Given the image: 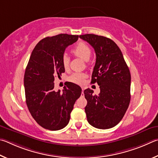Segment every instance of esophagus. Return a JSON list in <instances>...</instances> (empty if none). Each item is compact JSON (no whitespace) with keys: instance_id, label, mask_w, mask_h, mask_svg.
Listing matches in <instances>:
<instances>
[{"instance_id":"obj_1","label":"esophagus","mask_w":158,"mask_h":158,"mask_svg":"<svg viewBox=\"0 0 158 158\" xmlns=\"http://www.w3.org/2000/svg\"><path fill=\"white\" fill-rule=\"evenodd\" d=\"M82 94H84V88H82Z\"/></svg>"}]
</instances>
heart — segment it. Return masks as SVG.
<instances>
[{
  "label": "heart",
  "mask_w": 158,
  "mask_h": 158,
  "mask_svg": "<svg viewBox=\"0 0 158 158\" xmlns=\"http://www.w3.org/2000/svg\"><path fill=\"white\" fill-rule=\"evenodd\" d=\"M72 52L76 56L81 57V59L87 62V61H89L91 55H92V49L87 44L84 42H80L72 50ZM62 62L64 69L67 70L69 66V58L67 55H64ZM85 77H86V76L84 73H75L69 77V81L73 82V83L82 84L83 83Z\"/></svg>",
  "instance_id": "1"
}]
</instances>
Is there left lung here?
<instances>
[{
	"label": "left lung",
	"instance_id": "obj_1",
	"mask_svg": "<svg viewBox=\"0 0 158 158\" xmlns=\"http://www.w3.org/2000/svg\"><path fill=\"white\" fill-rule=\"evenodd\" d=\"M94 49L96 64L92 83L97 82L98 95L84 91L87 121L98 129H108L122 119L131 101V76L120 48L110 39L94 34L80 35Z\"/></svg>",
	"mask_w": 158,
	"mask_h": 158
}]
</instances>
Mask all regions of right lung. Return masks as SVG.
Wrapping results in <instances>:
<instances>
[{
	"label": "right lung",
	"mask_w": 158,
	"mask_h": 158,
	"mask_svg": "<svg viewBox=\"0 0 158 158\" xmlns=\"http://www.w3.org/2000/svg\"><path fill=\"white\" fill-rule=\"evenodd\" d=\"M78 35L60 34L41 40L30 55L24 75L27 108L33 118L42 128L58 131L67 125L75 102L82 89L67 82L64 89L55 92V76L64 73L62 57L65 49L76 42Z\"/></svg>",
	"instance_id": "right-lung-1"
}]
</instances>
